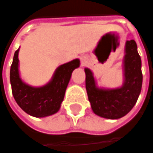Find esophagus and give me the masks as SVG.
I'll list each match as a JSON object with an SVG mask.
<instances>
[{
  "mask_svg": "<svg viewBox=\"0 0 153 153\" xmlns=\"http://www.w3.org/2000/svg\"><path fill=\"white\" fill-rule=\"evenodd\" d=\"M87 62V59L85 56H82L81 57V63L83 64V65H85V63H86Z\"/></svg>",
  "mask_w": 153,
  "mask_h": 153,
  "instance_id": "1",
  "label": "esophagus"
}]
</instances>
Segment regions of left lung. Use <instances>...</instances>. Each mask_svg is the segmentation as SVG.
<instances>
[{"label": "left lung", "mask_w": 153, "mask_h": 153, "mask_svg": "<svg viewBox=\"0 0 153 153\" xmlns=\"http://www.w3.org/2000/svg\"><path fill=\"white\" fill-rule=\"evenodd\" d=\"M85 88L93 113L108 119H119L129 113L137 102L142 86L141 60L134 40L125 42L121 86L98 87L92 71L85 68Z\"/></svg>", "instance_id": "1"}]
</instances>
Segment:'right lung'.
<instances>
[{
  "instance_id": "add662e5",
  "label": "right lung",
  "mask_w": 153,
  "mask_h": 153,
  "mask_svg": "<svg viewBox=\"0 0 153 153\" xmlns=\"http://www.w3.org/2000/svg\"><path fill=\"white\" fill-rule=\"evenodd\" d=\"M19 48L15 51L10 69V82L13 97L26 113L44 118L59 111L73 71L80 65L74 59L56 68L51 80L42 86H32L21 79L19 73Z\"/></svg>"
}]
</instances>
